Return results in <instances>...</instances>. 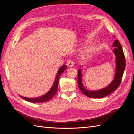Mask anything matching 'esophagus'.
Here are the masks:
<instances>
[{
    "label": "esophagus",
    "mask_w": 134,
    "mask_h": 134,
    "mask_svg": "<svg viewBox=\"0 0 134 134\" xmlns=\"http://www.w3.org/2000/svg\"><path fill=\"white\" fill-rule=\"evenodd\" d=\"M73 65H74V62H73V61H72V60H69L68 61V62H67V65H68V66H69V67H72V66H73Z\"/></svg>",
    "instance_id": "1"
}]
</instances>
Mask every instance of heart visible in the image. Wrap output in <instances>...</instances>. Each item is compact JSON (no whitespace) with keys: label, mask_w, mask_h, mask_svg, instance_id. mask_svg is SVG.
<instances>
[{"label":"heart","mask_w":134,"mask_h":134,"mask_svg":"<svg viewBox=\"0 0 134 134\" xmlns=\"http://www.w3.org/2000/svg\"><path fill=\"white\" fill-rule=\"evenodd\" d=\"M96 51V47L94 46H91L88 47L87 49L84 52V56L85 57H88L91 56L93 54V53Z\"/></svg>","instance_id":"b5f03b06"}]
</instances>
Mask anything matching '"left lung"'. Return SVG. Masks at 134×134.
Wrapping results in <instances>:
<instances>
[{
	"label": "left lung",
	"instance_id": "1",
	"mask_svg": "<svg viewBox=\"0 0 134 134\" xmlns=\"http://www.w3.org/2000/svg\"><path fill=\"white\" fill-rule=\"evenodd\" d=\"M113 46L115 47L113 52H114L116 56V70L114 79L108 87L102 89V90L96 91H90L86 90L82 84V73H81L80 68L78 71V84L79 87L83 93L88 97L92 98H102V97H106L111 94L113 92L116 90L120 86L125 68V57L122 46H121L118 40H116L114 42Z\"/></svg>",
	"mask_w": 134,
	"mask_h": 134
}]
</instances>
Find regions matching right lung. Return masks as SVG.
<instances>
[{
  "mask_svg": "<svg viewBox=\"0 0 134 134\" xmlns=\"http://www.w3.org/2000/svg\"><path fill=\"white\" fill-rule=\"evenodd\" d=\"M66 65H63V66L61 67L59 70L58 71L57 75L56 76V78L55 79V82L54 83L53 86L51 87V90L48 91L46 94L44 96L38 97V98H26V97H21L22 98L25 99L28 102H33V103H42L44 102L50 100L51 98L54 97V96L55 95L56 93L57 92L58 89V83H59V79L60 78V76L62 75V74L64 71V70L66 69Z\"/></svg>",
  "mask_w": 134,
  "mask_h": 134,
  "instance_id": "right-lung-1",
  "label": "right lung"
}]
</instances>
